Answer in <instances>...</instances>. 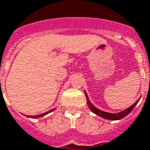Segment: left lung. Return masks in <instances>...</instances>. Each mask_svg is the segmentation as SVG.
<instances>
[{"instance_id":"obj_1","label":"left lung","mask_w":150,"mask_h":150,"mask_svg":"<svg viewBox=\"0 0 150 150\" xmlns=\"http://www.w3.org/2000/svg\"><path fill=\"white\" fill-rule=\"evenodd\" d=\"M84 93H85V96H86V98H87V103H88L89 109L91 110L93 113H95L96 115H98V116L107 119V120H112V121L120 120V119H122V118L125 117L126 116H127V115L130 113L131 111L133 110V108L136 106V104L138 103V102H139V99H138L134 104L131 105L130 108H126V110L122 111L121 112H118V113H110V112H103V111H101V110L98 109L97 108H95V107L91 103V102L89 101L88 95H87V93H86L85 91H84Z\"/></svg>"}]
</instances>
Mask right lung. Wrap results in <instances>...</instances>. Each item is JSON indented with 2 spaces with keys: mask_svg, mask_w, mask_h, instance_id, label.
I'll list each match as a JSON object with an SVG mask.
<instances>
[{
  "mask_svg": "<svg viewBox=\"0 0 150 150\" xmlns=\"http://www.w3.org/2000/svg\"><path fill=\"white\" fill-rule=\"evenodd\" d=\"M54 110L55 109L50 110V111H48V112H44V113H42V114H40V115H37V116H27V117H31V118H39V117H43V116H45V115H47V114H48L49 112H51L54 111Z\"/></svg>",
  "mask_w": 150,
  "mask_h": 150,
  "instance_id": "obj_1",
  "label": "right lung"
}]
</instances>
